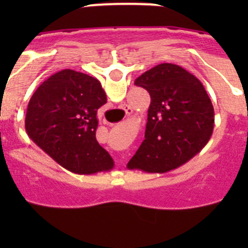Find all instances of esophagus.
<instances>
[{"instance_id":"1","label":"esophagus","mask_w":248,"mask_h":248,"mask_svg":"<svg viewBox=\"0 0 248 248\" xmlns=\"http://www.w3.org/2000/svg\"><path fill=\"white\" fill-rule=\"evenodd\" d=\"M125 111H126V115H131V113H133V109H131L130 107H128V108H125Z\"/></svg>"}]
</instances>
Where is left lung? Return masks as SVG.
Here are the masks:
<instances>
[{
  "mask_svg": "<svg viewBox=\"0 0 248 248\" xmlns=\"http://www.w3.org/2000/svg\"><path fill=\"white\" fill-rule=\"evenodd\" d=\"M151 102L145 139L129 169L165 172L200 153L214 131L215 113L202 83L172 63H161L135 79Z\"/></svg>",
  "mask_w": 248,
  "mask_h": 248,
  "instance_id": "left-lung-1",
  "label": "left lung"
}]
</instances>
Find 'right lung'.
<instances>
[{"label":"right lung","mask_w":248,"mask_h":248,"mask_svg":"<svg viewBox=\"0 0 248 248\" xmlns=\"http://www.w3.org/2000/svg\"><path fill=\"white\" fill-rule=\"evenodd\" d=\"M107 103L100 82L88 74L63 69L50 76L28 103V137L54 161L72 172L109 171L114 161L95 138L98 109Z\"/></svg>","instance_id":"add662e5"}]
</instances>
